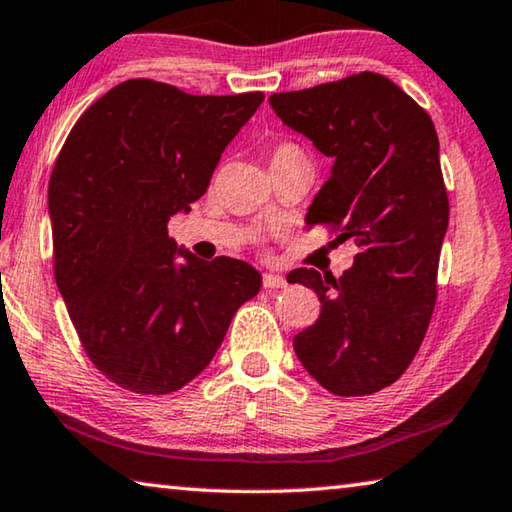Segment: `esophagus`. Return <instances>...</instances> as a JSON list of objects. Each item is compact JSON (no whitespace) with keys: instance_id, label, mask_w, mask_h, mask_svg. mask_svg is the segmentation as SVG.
<instances>
[{"instance_id":"esophagus-1","label":"esophagus","mask_w":512,"mask_h":512,"mask_svg":"<svg viewBox=\"0 0 512 512\" xmlns=\"http://www.w3.org/2000/svg\"><path fill=\"white\" fill-rule=\"evenodd\" d=\"M264 289H285L287 280L280 273H264Z\"/></svg>"}]
</instances>
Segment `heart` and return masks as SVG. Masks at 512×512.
Returning <instances> with one entry per match:
<instances>
[{
    "label": "heart",
    "instance_id": "b5f03b06",
    "mask_svg": "<svg viewBox=\"0 0 512 512\" xmlns=\"http://www.w3.org/2000/svg\"><path fill=\"white\" fill-rule=\"evenodd\" d=\"M296 157H303V152H300L296 143H278L271 150V166L280 164V161H287V159H296Z\"/></svg>",
    "mask_w": 512,
    "mask_h": 512
}]
</instances>
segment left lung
Returning a JSON list of instances; mask_svg holds the SVG:
<instances>
[{"instance_id": "8db88e82", "label": "left lung", "mask_w": 512, "mask_h": 512, "mask_svg": "<svg viewBox=\"0 0 512 512\" xmlns=\"http://www.w3.org/2000/svg\"><path fill=\"white\" fill-rule=\"evenodd\" d=\"M271 107L335 161L305 223L358 246L342 278L314 269L287 275L321 300L319 319L294 337V351L332 394L380 392L415 360L435 310L449 225L435 125L378 72L273 93Z\"/></svg>"}]
</instances>
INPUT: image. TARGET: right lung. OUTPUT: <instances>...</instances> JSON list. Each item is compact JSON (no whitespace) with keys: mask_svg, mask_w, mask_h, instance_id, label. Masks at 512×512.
Masks as SVG:
<instances>
[{"mask_svg":"<svg viewBox=\"0 0 512 512\" xmlns=\"http://www.w3.org/2000/svg\"><path fill=\"white\" fill-rule=\"evenodd\" d=\"M262 102L127 79L70 129L47 189L54 278L88 360L118 387L159 396L191 383L262 287L241 259L205 262L168 237Z\"/></svg>","mask_w":512,"mask_h":512,"instance_id":"right-lung-1","label":"right lung"}]
</instances>
